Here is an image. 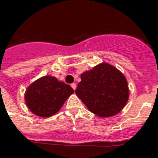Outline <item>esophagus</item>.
<instances>
[{"label": "esophagus", "instance_id": "esophagus-1", "mask_svg": "<svg viewBox=\"0 0 158 158\" xmlns=\"http://www.w3.org/2000/svg\"><path fill=\"white\" fill-rule=\"evenodd\" d=\"M71 87L73 88L74 90L76 89V84H75V83H72V84H71Z\"/></svg>", "mask_w": 158, "mask_h": 158}]
</instances>
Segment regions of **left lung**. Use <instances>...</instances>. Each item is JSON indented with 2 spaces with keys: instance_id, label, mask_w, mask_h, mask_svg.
<instances>
[{
  "instance_id": "1",
  "label": "left lung",
  "mask_w": 158,
  "mask_h": 158,
  "mask_svg": "<svg viewBox=\"0 0 158 158\" xmlns=\"http://www.w3.org/2000/svg\"><path fill=\"white\" fill-rule=\"evenodd\" d=\"M75 94L90 112L99 117H111L128 101V83L120 71L102 63L81 74Z\"/></svg>"
}]
</instances>
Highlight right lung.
Returning <instances> with one entry per match:
<instances>
[{
    "label": "right lung",
    "instance_id": "add662e5",
    "mask_svg": "<svg viewBox=\"0 0 158 158\" xmlns=\"http://www.w3.org/2000/svg\"><path fill=\"white\" fill-rule=\"evenodd\" d=\"M74 90L56 77L46 75L31 83L26 90V105L31 113L48 118L61 109Z\"/></svg>",
    "mask_w": 158,
    "mask_h": 158
}]
</instances>
